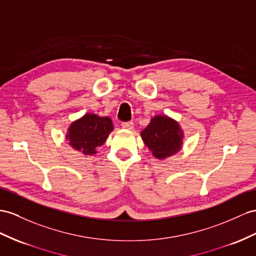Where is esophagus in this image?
<instances>
[{
    "instance_id": "1",
    "label": "esophagus",
    "mask_w": 256,
    "mask_h": 256,
    "mask_svg": "<svg viewBox=\"0 0 256 256\" xmlns=\"http://www.w3.org/2000/svg\"><path fill=\"white\" fill-rule=\"evenodd\" d=\"M134 126V123L132 121H128V122H123L122 123V128H126V130H132Z\"/></svg>"
}]
</instances>
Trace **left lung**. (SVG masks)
I'll use <instances>...</instances> for the list:
<instances>
[{"label":"left lung","mask_w":256,"mask_h":256,"mask_svg":"<svg viewBox=\"0 0 256 256\" xmlns=\"http://www.w3.org/2000/svg\"><path fill=\"white\" fill-rule=\"evenodd\" d=\"M140 136L156 158L162 160L180 152L184 133L180 124L171 118L156 116Z\"/></svg>","instance_id":"left-lung-1"}]
</instances>
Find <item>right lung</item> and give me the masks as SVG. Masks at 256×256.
I'll use <instances>...</instances> for the list:
<instances>
[{
    "label": "right lung",
    "mask_w": 256,
    "mask_h": 256,
    "mask_svg": "<svg viewBox=\"0 0 256 256\" xmlns=\"http://www.w3.org/2000/svg\"><path fill=\"white\" fill-rule=\"evenodd\" d=\"M112 130L114 124L110 118L86 114L70 124L66 138L78 152L93 156L97 152L96 148L104 145Z\"/></svg>",
    "instance_id": "add662e5"
}]
</instances>
